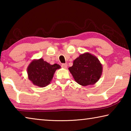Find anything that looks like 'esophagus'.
I'll list each match as a JSON object with an SVG mask.
<instances>
[{
    "label": "esophagus",
    "instance_id": "34e87169",
    "mask_svg": "<svg viewBox=\"0 0 131 131\" xmlns=\"http://www.w3.org/2000/svg\"><path fill=\"white\" fill-rule=\"evenodd\" d=\"M61 66L64 69H66L68 67V64L67 63H62V64Z\"/></svg>",
    "mask_w": 131,
    "mask_h": 131
}]
</instances>
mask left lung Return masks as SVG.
<instances>
[{
  "instance_id": "8db88e82",
  "label": "left lung",
  "mask_w": 131,
  "mask_h": 131,
  "mask_svg": "<svg viewBox=\"0 0 131 131\" xmlns=\"http://www.w3.org/2000/svg\"><path fill=\"white\" fill-rule=\"evenodd\" d=\"M69 70L74 80L82 86L94 85L102 74V65L98 58L89 52L80 55Z\"/></svg>"
}]
</instances>
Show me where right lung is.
Here are the masks:
<instances>
[{
	"label": "right lung",
	"mask_w": 131,
	"mask_h": 131,
	"mask_svg": "<svg viewBox=\"0 0 131 131\" xmlns=\"http://www.w3.org/2000/svg\"><path fill=\"white\" fill-rule=\"evenodd\" d=\"M60 68L58 64L51 65L43 58L34 59L27 68L28 79L35 85L46 87L52 81L55 71Z\"/></svg>",
	"instance_id": "add662e5"
}]
</instances>
